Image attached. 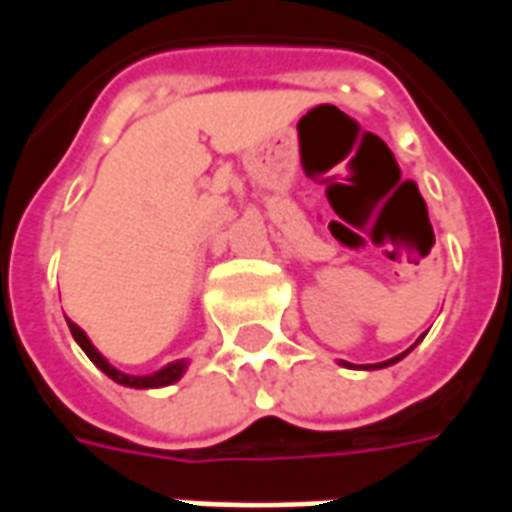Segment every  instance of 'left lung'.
<instances>
[{
  "instance_id": "1",
  "label": "left lung",
  "mask_w": 512,
  "mask_h": 512,
  "mask_svg": "<svg viewBox=\"0 0 512 512\" xmlns=\"http://www.w3.org/2000/svg\"><path fill=\"white\" fill-rule=\"evenodd\" d=\"M408 351H411V348H408ZM406 351V354H408ZM406 354H400V356H395V359H389V362H381V365H370L367 367V370H376V367H386V365H395V362H400V359H403V356Z\"/></svg>"
}]
</instances>
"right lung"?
<instances>
[{
    "instance_id": "add662e5",
    "label": "right lung",
    "mask_w": 512,
    "mask_h": 512,
    "mask_svg": "<svg viewBox=\"0 0 512 512\" xmlns=\"http://www.w3.org/2000/svg\"><path fill=\"white\" fill-rule=\"evenodd\" d=\"M68 326H71L73 340H76V343L82 345L84 354L90 356V359H93L95 365L101 367V370H104L106 376L112 378V381H117V384L134 386V389H147V386H167V384H172V381H178V378L183 376V370H186V362L180 359V362H172V365H167V367H164V370H158V373H153V376H126V373H120V370H115V367H112V365H109V362H106L104 356H101V354H98V351H95L93 343L87 340V334H84L82 329L76 326V323L68 321Z\"/></svg>"
}]
</instances>
